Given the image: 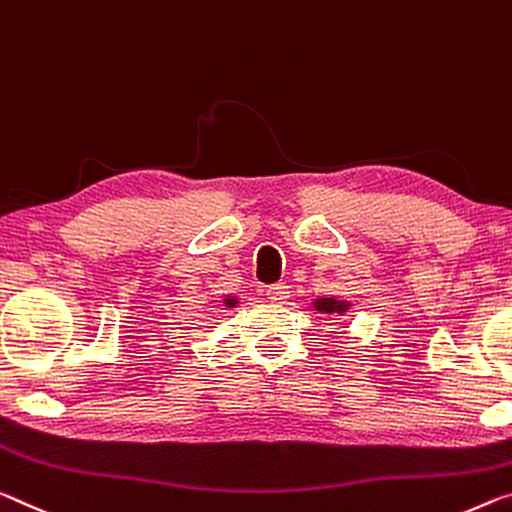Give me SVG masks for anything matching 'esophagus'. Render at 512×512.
Returning <instances> with one entry per match:
<instances>
[{
	"label": "esophagus",
	"mask_w": 512,
	"mask_h": 512,
	"mask_svg": "<svg viewBox=\"0 0 512 512\" xmlns=\"http://www.w3.org/2000/svg\"><path fill=\"white\" fill-rule=\"evenodd\" d=\"M264 294H266V298L271 300V303L282 305V303H287V300H289V287L285 285V282H280V285H273V287L266 289Z\"/></svg>",
	"instance_id": "obj_1"
}]
</instances>
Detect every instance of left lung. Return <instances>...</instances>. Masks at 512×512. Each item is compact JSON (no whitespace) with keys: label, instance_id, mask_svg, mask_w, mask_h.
I'll use <instances>...</instances> for the list:
<instances>
[{"label":"left lung","instance_id":"1","mask_svg":"<svg viewBox=\"0 0 512 512\" xmlns=\"http://www.w3.org/2000/svg\"><path fill=\"white\" fill-rule=\"evenodd\" d=\"M314 307L319 312H326V314H332V312L342 314V312H346L348 303H344V300H335V298H316Z\"/></svg>","mask_w":512,"mask_h":512}]
</instances>
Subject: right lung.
<instances>
[{
	"mask_svg": "<svg viewBox=\"0 0 512 512\" xmlns=\"http://www.w3.org/2000/svg\"><path fill=\"white\" fill-rule=\"evenodd\" d=\"M237 305V298H225V307H234Z\"/></svg>",
	"mask_w": 512,
	"mask_h": 512,
	"instance_id": "1",
	"label": "right lung"
}]
</instances>
